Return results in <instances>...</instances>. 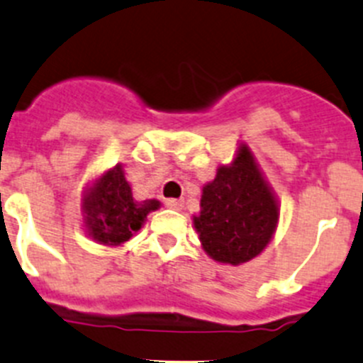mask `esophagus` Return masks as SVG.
Segmentation results:
<instances>
[{
	"label": "esophagus",
	"instance_id": "34e87169",
	"mask_svg": "<svg viewBox=\"0 0 363 363\" xmlns=\"http://www.w3.org/2000/svg\"><path fill=\"white\" fill-rule=\"evenodd\" d=\"M165 206L167 208H172V210H179L182 206H184V199H165Z\"/></svg>",
	"mask_w": 363,
	"mask_h": 363
}]
</instances>
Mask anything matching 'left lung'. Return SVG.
<instances>
[{
    "label": "left lung",
    "mask_w": 363,
    "mask_h": 363,
    "mask_svg": "<svg viewBox=\"0 0 363 363\" xmlns=\"http://www.w3.org/2000/svg\"><path fill=\"white\" fill-rule=\"evenodd\" d=\"M278 219V199L250 147L240 144L233 162L220 165L216 178L203 187L194 228L210 258L240 265L267 247Z\"/></svg>",
    "instance_id": "8db88e82"
}]
</instances>
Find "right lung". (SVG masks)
<instances>
[{
	"mask_svg": "<svg viewBox=\"0 0 363 363\" xmlns=\"http://www.w3.org/2000/svg\"><path fill=\"white\" fill-rule=\"evenodd\" d=\"M160 208V201L133 198L132 185L121 165L108 169L87 185L82 199L84 224L92 240L103 246H121L143 228L147 213Z\"/></svg>",
	"mask_w": 363,
	"mask_h": 363,
	"instance_id": "1",
	"label": "right lung"
}]
</instances>
